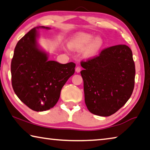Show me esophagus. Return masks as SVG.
I'll return each mask as SVG.
<instances>
[{
  "mask_svg": "<svg viewBox=\"0 0 150 150\" xmlns=\"http://www.w3.org/2000/svg\"><path fill=\"white\" fill-rule=\"evenodd\" d=\"M81 71V67H79V66H77V67L75 68V71L77 73H79Z\"/></svg>",
  "mask_w": 150,
  "mask_h": 150,
  "instance_id": "34e87169",
  "label": "esophagus"
}]
</instances>
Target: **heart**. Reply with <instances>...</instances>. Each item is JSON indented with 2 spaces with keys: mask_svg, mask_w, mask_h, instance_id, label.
<instances>
[{
  "mask_svg": "<svg viewBox=\"0 0 150 150\" xmlns=\"http://www.w3.org/2000/svg\"><path fill=\"white\" fill-rule=\"evenodd\" d=\"M92 35L87 33H81L75 36L69 42V46L76 50L84 49L89 45L85 50V54L88 56L95 55L103 45V40L101 38L97 37L93 40Z\"/></svg>",
  "mask_w": 150,
  "mask_h": 150,
  "instance_id": "heart-1",
  "label": "heart"
}]
</instances>
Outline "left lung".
<instances>
[{
    "label": "left lung",
    "mask_w": 150,
    "mask_h": 150,
    "mask_svg": "<svg viewBox=\"0 0 150 150\" xmlns=\"http://www.w3.org/2000/svg\"><path fill=\"white\" fill-rule=\"evenodd\" d=\"M81 75L84 84L85 102L91 113L109 116L125 105L132 94L135 63L126 45L103 50L97 56L82 61Z\"/></svg>",
    "instance_id": "obj_1"
}]
</instances>
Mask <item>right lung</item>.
Segmentation results:
<instances>
[{"label":"right lung","instance_id":"add662e5","mask_svg":"<svg viewBox=\"0 0 150 150\" xmlns=\"http://www.w3.org/2000/svg\"><path fill=\"white\" fill-rule=\"evenodd\" d=\"M35 27L22 38L15 47L11 62L12 85L19 99L32 110L42 112L56 105L61 90L75 73V63L61 64L49 61L37 44Z\"/></svg>","mask_w":150,"mask_h":150}]
</instances>
